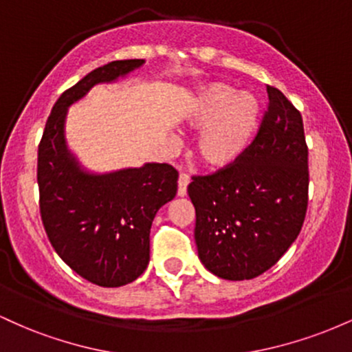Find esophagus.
I'll return each mask as SVG.
<instances>
[{
    "mask_svg": "<svg viewBox=\"0 0 352 352\" xmlns=\"http://www.w3.org/2000/svg\"><path fill=\"white\" fill-rule=\"evenodd\" d=\"M190 184V179L187 173H180L179 175V190H177V195L184 197L187 193V185Z\"/></svg>",
    "mask_w": 352,
    "mask_h": 352,
    "instance_id": "1",
    "label": "esophagus"
}]
</instances>
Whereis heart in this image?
Here are the masks:
<instances>
[{"mask_svg":"<svg viewBox=\"0 0 352 352\" xmlns=\"http://www.w3.org/2000/svg\"><path fill=\"white\" fill-rule=\"evenodd\" d=\"M192 127L204 129L197 153L207 167L220 168L235 162L252 142L258 129L260 106L250 94H238L228 84H210L188 109Z\"/></svg>","mask_w":352,"mask_h":352,"instance_id":"b5f03b06","label":"heart"}]
</instances>
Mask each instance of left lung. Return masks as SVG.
I'll return each mask as SVG.
<instances>
[{"label":"left lung","instance_id":"1","mask_svg":"<svg viewBox=\"0 0 352 352\" xmlns=\"http://www.w3.org/2000/svg\"><path fill=\"white\" fill-rule=\"evenodd\" d=\"M253 142L235 162L193 175L195 243L205 268L232 281L252 280L288 252L308 208V145L302 117L280 89L266 86Z\"/></svg>","mask_w":352,"mask_h":352}]
</instances>
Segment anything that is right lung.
I'll use <instances>...</instances> for the list:
<instances>
[{
	"instance_id": "add662e5",
	"label": "right lung",
	"mask_w": 352,
	"mask_h": 352,
	"mask_svg": "<svg viewBox=\"0 0 352 352\" xmlns=\"http://www.w3.org/2000/svg\"><path fill=\"white\" fill-rule=\"evenodd\" d=\"M144 59L112 60L84 76L56 100L38 147L39 212L52 248L84 280L117 288L132 283L151 260L155 213L177 193L179 172L145 164L111 173L84 172L64 139L67 107L100 82H112Z\"/></svg>"
}]
</instances>
